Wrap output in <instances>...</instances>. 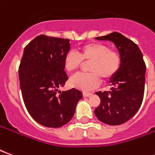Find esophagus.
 <instances>
[{
    "label": "esophagus",
    "instance_id": "esophagus-1",
    "mask_svg": "<svg viewBox=\"0 0 155 155\" xmlns=\"http://www.w3.org/2000/svg\"><path fill=\"white\" fill-rule=\"evenodd\" d=\"M91 95H92V93H91V92H85V91L83 92V96L84 97H89Z\"/></svg>",
    "mask_w": 155,
    "mask_h": 155
}]
</instances>
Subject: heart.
<instances>
[{"instance_id":"heart-1","label":"heart","mask_w":155,"mask_h":155,"mask_svg":"<svg viewBox=\"0 0 155 155\" xmlns=\"http://www.w3.org/2000/svg\"><path fill=\"white\" fill-rule=\"evenodd\" d=\"M82 61H91L89 71L81 73L71 78V86L82 91H91L100 84L101 77L103 81H109L115 76L121 67L120 54L115 51L110 50L107 45L100 42H91L79 48L78 54L69 51L64 55L63 65L70 73L76 71L81 67Z\"/></svg>"}]
</instances>
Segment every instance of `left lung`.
<instances>
[{
  "label": "left lung",
  "instance_id": "1",
  "mask_svg": "<svg viewBox=\"0 0 155 155\" xmlns=\"http://www.w3.org/2000/svg\"><path fill=\"white\" fill-rule=\"evenodd\" d=\"M95 39L112 41L122 62L119 72L110 80V91L95 92L101 104L94 114L104 124H122L136 114L143 101L146 71L143 54L135 43L118 32Z\"/></svg>",
  "mask_w": 155,
  "mask_h": 155
}]
</instances>
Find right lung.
<instances>
[{
	"instance_id": "right-lung-1",
	"label": "right lung",
	"mask_w": 155,
	"mask_h": 155,
	"mask_svg": "<svg viewBox=\"0 0 155 155\" xmlns=\"http://www.w3.org/2000/svg\"><path fill=\"white\" fill-rule=\"evenodd\" d=\"M70 49V40L44 35L24 49L19 67L22 97L29 114L43 126L60 128L67 124L82 99L77 89L58 91L68 80L63 60Z\"/></svg>"
}]
</instances>
